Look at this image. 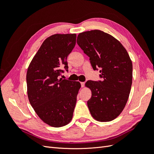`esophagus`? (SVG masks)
<instances>
[{"label":"esophagus","mask_w":154,"mask_h":154,"mask_svg":"<svg viewBox=\"0 0 154 154\" xmlns=\"http://www.w3.org/2000/svg\"><path fill=\"white\" fill-rule=\"evenodd\" d=\"M85 85V82H81V86L82 87H83Z\"/></svg>","instance_id":"obj_1"}]
</instances>
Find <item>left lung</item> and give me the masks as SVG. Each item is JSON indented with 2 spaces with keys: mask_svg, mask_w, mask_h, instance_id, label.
I'll return each instance as SVG.
<instances>
[{
  "mask_svg": "<svg viewBox=\"0 0 154 154\" xmlns=\"http://www.w3.org/2000/svg\"><path fill=\"white\" fill-rule=\"evenodd\" d=\"M77 44L88 57L94 70L100 69L101 81L88 80L92 96L87 105L92 116L110 122L121 114L132 83V63L127 50L110 35L100 30L81 32Z\"/></svg>",
  "mask_w": 154,
  "mask_h": 154,
  "instance_id": "left-lung-1",
  "label": "left lung"
}]
</instances>
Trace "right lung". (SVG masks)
Masks as SVG:
<instances>
[{"label":"right lung","mask_w":154,"mask_h":154,"mask_svg":"<svg viewBox=\"0 0 154 154\" xmlns=\"http://www.w3.org/2000/svg\"><path fill=\"white\" fill-rule=\"evenodd\" d=\"M76 34H55L46 38L27 69V96L44 123L61 127L71 122L81 87L79 82L59 79L68 71L67 58L76 44Z\"/></svg>","instance_id":"add662e5"}]
</instances>
